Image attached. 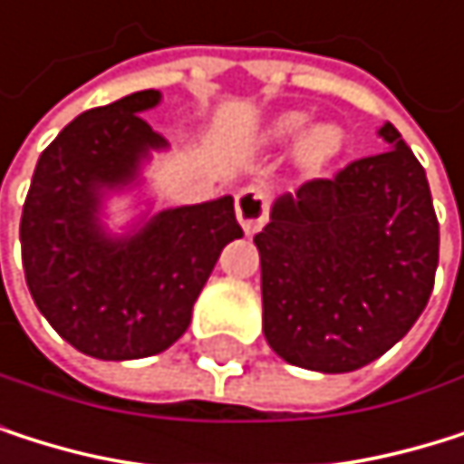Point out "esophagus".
Returning <instances> with one entry per match:
<instances>
[{"label": "esophagus", "mask_w": 464, "mask_h": 464, "mask_svg": "<svg viewBox=\"0 0 464 464\" xmlns=\"http://www.w3.org/2000/svg\"><path fill=\"white\" fill-rule=\"evenodd\" d=\"M268 210H271V201H268V193L257 185H246L237 190L235 196V213H237V221L243 227L246 235H254L260 232L268 221Z\"/></svg>", "instance_id": "34e87169"}]
</instances>
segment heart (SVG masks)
I'll use <instances>...</instances> for the list:
<instances>
[{
    "mask_svg": "<svg viewBox=\"0 0 464 464\" xmlns=\"http://www.w3.org/2000/svg\"><path fill=\"white\" fill-rule=\"evenodd\" d=\"M310 115L301 110L282 112L268 127V140L271 143H295V157L304 169H321L340 151L343 146V132L337 124H315L310 130Z\"/></svg>",
    "mask_w": 464,
    "mask_h": 464,
    "instance_id": "heart-1",
    "label": "heart"
}]
</instances>
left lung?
Returning a JSON list of instances; mask_svg holds the SVG:
<instances>
[{"label":"left lung","mask_w":464,"mask_h":464,"mask_svg":"<svg viewBox=\"0 0 464 464\" xmlns=\"http://www.w3.org/2000/svg\"><path fill=\"white\" fill-rule=\"evenodd\" d=\"M387 151L304 182L254 235L263 332L290 365L349 373L392 349L434 287L440 227L426 171L392 124Z\"/></svg>","instance_id":"1"}]
</instances>
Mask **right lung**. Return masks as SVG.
Returning <instances> with one entry per match:
<instances>
[{"mask_svg": "<svg viewBox=\"0 0 464 464\" xmlns=\"http://www.w3.org/2000/svg\"><path fill=\"white\" fill-rule=\"evenodd\" d=\"M160 99L138 91L77 115L44 149L21 213V263L41 315L96 360L174 345L224 246L243 237L232 196L143 213L121 235L104 227V201L138 188L151 151L169 149L143 121Z\"/></svg>", "mask_w": 464, "mask_h": 464, "instance_id": "right-lung-1", "label": "right lung"}]
</instances>
